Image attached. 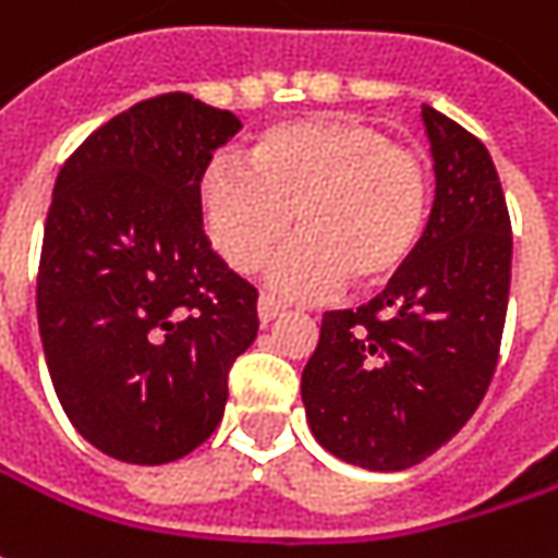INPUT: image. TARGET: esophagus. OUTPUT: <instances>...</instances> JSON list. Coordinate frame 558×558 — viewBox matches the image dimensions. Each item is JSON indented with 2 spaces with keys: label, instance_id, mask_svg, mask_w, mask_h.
Returning <instances> with one entry per match:
<instances>
[{
  "label": "esophagus",
  "instance_id": "obj_1",
  "mask_svg": "<svg viewBox=\"0 0 558 558\" xmlns=\"http://www.w3.org/2000/svg\"><path fill=\"white\" fill-rule=\"evenodd\" d=\"M283 315H287V308L280 303H275L271 296H262V300H258V322H262V325H271V322H278Z\"/></svg>",
  "mask_w": 558,
  "mask_h": 558
}]
</instances>
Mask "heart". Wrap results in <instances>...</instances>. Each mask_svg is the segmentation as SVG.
Wrapping results in <instances>:
<instances>
[{
  "label": "heart",
  "instance_id": "b5f03b06",
  "mask_svg": "<svg viewBox=\"0 0 558 558\" xmlns=\"http://www.w3.org/2000/svg\"><path fill=\"white\" fill-rule=\"evenodd\" d=\"M199 215L211 246L255 275L290 233H303L271 268V287L315 300L350 280L377 293L405 275L427 228L430 183L412 149L362 118H296L255 134L246 168L208 165Z\"/></svg>",
  "mask_w": 558,
  "mask_h": 558
}]
</instances>
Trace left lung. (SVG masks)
<instances>
[{
	"mask_svg": "<svg viewBox=\"0 0 558 558\" xmlns=\"http://www.w3.org/2000/svg\"><path fill=\"white\" fill-rule=\"evenodd\" d=\"M434 208L412 265L359 308L325 312L303 372L315 440L368 472H402L452 440L497 368L512 225L487 146L424 106Z\"/></svg>",
	"mask_w": 558,
	"mask_h": 558,
	"instance_id": "1",
	"label": "left lung"
}]
</instances>
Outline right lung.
I'll use <instances>...</instances> for the list:
<instances>
[{
  "mask_svg": "<svg viewBox=\"0 0 558 558\" xmlns=\"http://www.w3.org/2000/svg\"><path fill=\"white\" fill-rule=\"evenodd\" d=\"M240 128L165 93L86 136L56 178L39 340L64 415L111 459L165 465L206 444L258 333V293L211 250L196 199Z\"/></svg>",
  "mask_w": 558,
  "mask_h": 558,
  "instance_id": "1",
  "label": "right lung"
}]
</instances>
